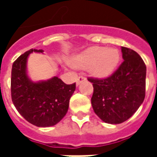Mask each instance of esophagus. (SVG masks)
Here are the masks:
<instances>
[{"label":"esophagus","instance_id":"esophagus-1","mask_svg":"<svg viewBox=\"0 0 157 157\" xmlns=\"http://www.w3.org/2000/svg\"><path fill=\"white\" fill-rule=\"evenodd\" d=\"M86 80V78L85 76H79L78 78H77V81H76V86H79L82 82H84Z\"/></svg>","mask_w":157,"mask_h":157}]
</instances>
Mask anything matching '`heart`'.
I'll use <instances>...</instances> for the list:
<instances>
[{"label":"heart","instance_id":"1","mask_svg":"<svg viewBox=\"0 0 157 157\" xmlns=\"http://www.w3.org/2000/svg\"><path fill=\"white\" fill-rule=\"evenodd\" d=\"M119 59L120 55L116 48L92 47L74 55L70 63L75 68L89 69L95 77L104 78L113 73Z\"/></svg>","mask_w":157,"mask_h":157}]
</instances>
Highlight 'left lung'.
Segmentation results:
<instances>
[{"label": "left lung", "mask_w": 157, "mask_h": 157, "mask_svg": "<svg viewBox=\"0 0 157 157\" xmlns=\"http://www.w3.org/2000/svg\"><path fill=\"white\" fill-rule=\"evenodd\" d=\"M121 51L124 62L111 76L88 79L93 86L92 109L102 121L111 124L130 118L145 96V63L133 49L122 47Z\"/></svg>", "instance_id": "left-lung-1"}]
</instances>
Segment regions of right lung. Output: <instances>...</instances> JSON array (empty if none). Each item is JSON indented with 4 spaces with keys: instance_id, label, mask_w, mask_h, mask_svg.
<instances>
[{
    "instance_id": "1",
    "label": "right lung",
    "mask_w": 157,
    "mask_h": 157,
    "mask_svg": "<svg viewBox=\"0 0 157 157\" xmlns=\"http://www.w3.org/2000/svg\"><path fill=\"white\" fill-rule=\"evenodd\" d=\"M33 52H25L16 59L12 69V100L17 110L30 124L38 127L54 126L65 117L69 102L75 90V83L66 85L58 76L47 81L33 82L27 70L28 58Z\"/></svg>"
}]
</instances>
